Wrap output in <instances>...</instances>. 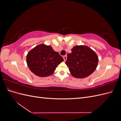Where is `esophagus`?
<instances>
[{"instance_id":"1","label":"esophagus","mask_w":121,"mask_h":121,"mask_svg":"<svg viewBox=\"0 0 121 121\" xmlns=\"http://www.w3.org/2000/svg\"><path fill=\"white\" fill-rule=\"evenodd\" d=\"M63 58H64V61H66V60H67V56H64Z\"/></svg>"}]
</instances>
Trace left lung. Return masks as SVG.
<instances>
[{
  "mask_svg": "<svg viewBox=\"0 0 121 121\" xmlns=\"http://www.w3.org/2000/svg\"><path fill=\"white\" fill-rule=\"evenodd\" d=\"M67 55L65 64L71 74L76 78H85L95 70L98 62L96 53L86 45H76Z\"/></svg>",
  "mask_w": 121,
  "mask_h": 121,
  "instance_id": "left-lung-1",
  "label": "left lung"
}]
</instances>
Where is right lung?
Returning <instances> with one entry per match:
<instances>
[{
  "mask_svg": "<svg viewBox=\"0 0 121 121\" xmlns=\"http://www.w3.org/2000/svg\"><path fill=\"white\" fill-rule=\"evenodd\" d=\"M26 60L29 69L33 74L40 77H46L53 74L64 59L50 45L41 44L28 53Z\"/></svg>",
  "mask_w": 121,
  "mask_h": 121,
  "instance_id": "right-lung-1",
  "label": "right lung"
}]
</instances>
